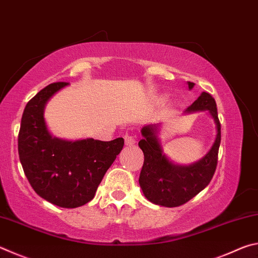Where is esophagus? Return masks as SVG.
<instances>
[{
	"mask_svg": "<svg viewBox=\"0 0 258 258\" xmlns=\"http://www.w3.org/2000/svg\"><path fill=\"white\" fill-rule=\"evenodd\" d=\"M124 140H125L126 146H133L135 143V137H133V135H131L128 133H126L124 135Z\"/></svg>",
	"mask_w": 258,
	"mask_h": 258,
	"instance_id": "34e87169",
	"label": "esophagus"
}]
</instances>
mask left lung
<instances>
[{
    "label": "left lung",
    "instance_id": "1",
    "mask_svg": "<svg viewBox=\"0 0 258 258\" xmlns=\"http://www.w3.org/2000/svg\"><path fill=\"white\" fill-rule=\"evenodd\" d=\"M189 89L195 83L187 82ZM208 110L216 124L217 134L211 150L197 163L189 166L174 165L165 156L157 138L159 124L146 125L141 130L143 139L139 147L145 155L139 183L149 202L165 207H177L185 204L206 187L213 178L217 166L218 148L221 143V123L216 102L211 94L203 92L185 112Z\"/></svg>",
    "mask_w": 258,
    "mask_h": 258
}]
</instances>
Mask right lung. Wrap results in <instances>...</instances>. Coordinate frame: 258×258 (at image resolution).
<instances>
[{
	"instance_id": "obj_1",
	"label": "right lung",
	"mask_w": 258,
	"mask_h": 258,
	"mask_svg": "<svg viewBox=\"0 0 258 258\" xmlns=\"http://www.w3.org/2000/svg\"><path fill=\"white\" fill-rule=\"evenodd\" d=\"M66 82L52 83L26 104L18 135L19 159L36 194L63 208L83 206L94 198L104 174L124 147L112 141L86 139L64 141L52 137L44 120V107Z\"/></svg>"
}]
</instances>
